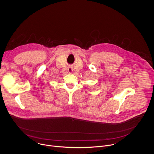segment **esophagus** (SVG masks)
<instances>
[{
  "label": "esophagus",
  "instance_id": "obj_1",
  "mask_svg": "<svg viewBox=\"0 0 154 154\" xmlns=\"http://www.w3.org/2000/svg\"><path fill=\"white\" fill-rule=\"evenodd\" d=\"M67 71H68V72H69V73H71L72 72V71H73V69H72V67H68V68H67Z\"/></svg>",
  "mask_w": 154,
  "mask_h": 154
}]
</instances>
